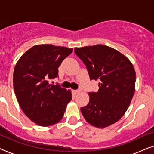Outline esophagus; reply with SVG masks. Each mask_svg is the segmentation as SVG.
<instances>
[{
	"mask_svg": "<svg viewBox=\"0 0 154 154\" xmlns=\"http://www.w3.org/2000/svg\"><path fill=\"white\" fill-rule=\"evenodd\" d=\"M80 92H81V90H73V92H74L75 94H78V93H79Z\"/></svg>",
	"mask_w": 154,
	"mask_h": 154,
	"instance_id": "1",
	"label": "esophagus"
}]
</instances>
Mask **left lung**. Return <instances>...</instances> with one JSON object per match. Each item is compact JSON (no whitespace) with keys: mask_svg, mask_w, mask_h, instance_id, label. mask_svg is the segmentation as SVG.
<instances>
[{"mask_svg":"<svg viewBox=\"0 0 154 154\" xmlns=\"http://www.w3.org/2000/svg\"><path fill=\"white\" fill-rule=\"evenodd\" d=\"M90 80H99L98 92H89L87 106L81 108L86 121L104 128L117 122L127 111L134 93L136 74L125 55L104 45L75 48Z\"/></svg>","mask_w":154,"mask_h":154,"instance_id":"8db88e82","label":"left lung"}]
</instances>
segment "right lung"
<instances>
[{
	"label": "right lung",
	"instance_id": "obj_1",
	"mask_svg": "<svg viewBox=\"0 0 154 154\" xmlns=\"http://www.w3.org/2000/svg\"><path fill=\"white\" fill-rule=\"evenodd\" d=\"M73 48L53 45H36L21 57L14 67V90L17 100L27 117L43 127L54 125L64 116L71 100L70 90L48 80L58 76L62 61Z\"/></svg>",
	"mask_w": 154,
	"mask_h": 154
}]
</instances>
